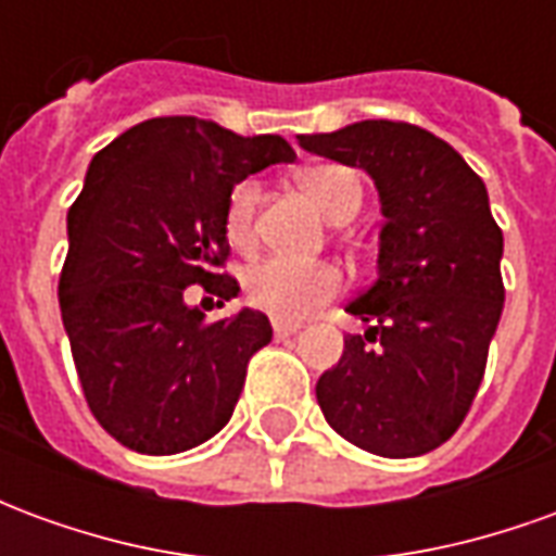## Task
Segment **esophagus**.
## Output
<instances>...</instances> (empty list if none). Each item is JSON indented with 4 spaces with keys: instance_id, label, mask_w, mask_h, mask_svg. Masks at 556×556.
Segmentation results:
<instances>
[{
    "instance_id": "1",
    "label": "esophagus",
    "mask_w": 556,
    "mask_h": 556,
    "mask_svg": "<svg viewBox=\"0 0 556 556\" xmlns=\"http://www.w3.org/2000/svg\"><path fill=\"white\" fill-rule=\"evenodd\" d=\"M298 330H301V325H294V321H279V318H274V337L277 339L294 337Z\"/></svg>"
}]
</instances>
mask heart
<instances>
[{
    "label": "heart",
    "instance_id": "1",
    "mask_svg": "<svg viewBox=\"0 0 556 556\" xmlns=\"http://www.w3.org/2000/svg\"><path fill=\"white\" fill-rule=\"evenodd\" d=\"M298 184L333 223H345L361 211V178H357V172L345 169L339 163L309 166L298 175ZM255 207H258V184H235L229 199H226L223 229H226V241L238 253L253 250ZM339 289H342V279H339L337 267L325 265V262L301 265V262H289L279 255H270L265 262L250 267V274L243 279L247 301L253 303L255 309L279 318V321H298L303 315H309L318 306L333 301Z\"/></svg>",
    "mask_w": 556,
    "mask_h": 556
}]
</instances>
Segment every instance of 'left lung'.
Here are the masks:
<instances>
[{"instance_id":"left-lung-1","label":"left lung","mask_w":556,"mask_h":556,"mask_svg":"<svg viewBox=\"0 0 556 556\" xmlns=\"http://www.w3.org/2000/svg\"><path fill=\"white\" fill-rule=\"evenodd\" d=\"M298 142L369 172L387 217L378 279L345 306L369 330L345 337L315 384L318 405L366 453H431L465 422L503 313V231L485 184L453 146L408 122H357Z\"/></svg>"}]
</instances>
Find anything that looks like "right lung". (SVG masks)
Listing matches in <instances>:
<instances>
[{"label":"right lung","instance_id":"obj_1","mask_svg":"<svg viewBox=\"0 0 556 556\" xmlns=\"http://www.w3.org/2000/svg\"><path fill=\"white\" fill-rule=\"evenodd\" d=\"M291 160L282 137H238L195 115L148 118L91 160L67 211L59 306L89 410L127 450L184 453L229 422L274 330L255 309L207 321L187 286L217 303L241 291L223 270L226 199Z\"/></svg>","mask_w":556,"mask_h":556}]
</instances>
